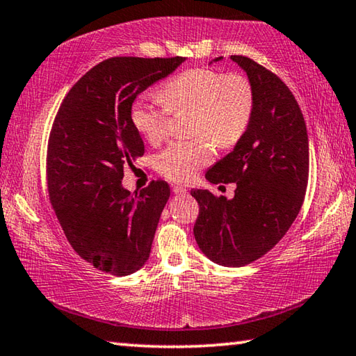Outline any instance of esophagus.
Here are the masks:
<instances>
[{
    "mask_svg": "<svg viewBox=\"0 0 356 356\" xmlns=\"http://www.w3.org/2000/svg\"><path fill=\"white\" fill-rule=\"evenodd\" d=\"M172 193L174 195H188V190L184 188V186H180V185H174Z\"/></svg>",
    "mask_w": 356,
    "mask_h": 356,
    "instance_id": "obj_1",
    "label": "esophagus"
}]
</instances>
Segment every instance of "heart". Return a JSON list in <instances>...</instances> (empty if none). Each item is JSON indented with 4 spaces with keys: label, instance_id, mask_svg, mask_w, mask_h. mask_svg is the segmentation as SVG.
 Listing matches in <instances>:
<instances>
[{
    "label": "heart",
    "instance_id": "heart-1",
    "mask_svg": "<svg viewBox=\"0 0 356 356\" xmlns=\"http://www.w3.org/2000/svg\"><path fill=\"white\" fill-rule=\"evenodd\" d=\"M163 105L138 100L131 106V124L150 144L160 143L168 134V111L191 110V134L209 138L218 147L236 144L248 127L252 114V88L245 76L225 75L212 69H193L174 76L160 88ZM207 140L171 144L156 159L159 171L176 182L195 179L212 160Z\"/></svg>",
    "mask_w": 356,
    "mask_h": 356
}]
</instances>
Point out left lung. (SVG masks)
<instances>
[{"label": "left lung", "mask_w": 356, "mask_h": 356, "mask_svg": "<svg viewBox=\"0 0 356 356\" xmlns=\"http://www.w3.org/2000/svg\"><path fill=\"white\" fill-rule=\"evenodd\" d=\"M231 59L248 76L252 114L232 152L209 168L206 179L237 188L232 200L191 190L200 204L193 234L210 261L242 267L272 250L297 218L308 185L309 141L291 89L252 59Z\"/></svg>", "instance_id": "left-lung-1"}]
</instances>
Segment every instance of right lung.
Masks as SVG:
<instances>
[{"mask_svg":"<svg viewBox=\"0 0 356 356\" xmlns=\"http://www.w3.org/2000/svg\"><path fill=\"white\" fill-rule=\"evenodd\" d=\"M185 58H110L86 72L63 100L47 152L48 195L78 254L102 272L125 276L147 262L170 200L165 180L140 193L122 186L124 166L144 154L131 124L138 94Z\"/></svg>","mask_w":356,"mask_h":356,"instance_id":"1","label":"right lung"}]
</instances>
